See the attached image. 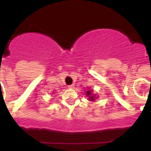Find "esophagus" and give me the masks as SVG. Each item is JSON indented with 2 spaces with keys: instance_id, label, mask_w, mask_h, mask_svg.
<instances>
[{
  "instance_id": "esophagus-1",
  "label": "esophagus",
  "mask_w": 151,
  "mask_h": 151,
  "mask_svg": "<svg viewBox=\"0 0 151 151\" xmlns=\"http://www.w3.org/2000/svg\"><path fill=\"white\" fill-rule=\"evenodd\" d=\"M68 88L70 89H74V86L73 85V84H72V85H69Z\"/></svg>"
}]
</instances>
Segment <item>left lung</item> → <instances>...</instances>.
I'll use <instances>...</instances> for the list:
<instances>
[{"instance_id": "8db88e82", "label": "left lung", "mask_w": 151, "mask_h": 151, "mask_svg": "<svg viewBox=\"0 0 151 151\" xmlns=\"http://www.w3.org/2000/svg\"><path fill=\"white\" fill-rule=\"evenodd\" d=\"M87 91L86 92V96L88 97V100L91 101H94L96 99H97L99 96H96V94H94L93 92L92 89H90L89 87H87Z\"/></svg>"}]
</instances>
